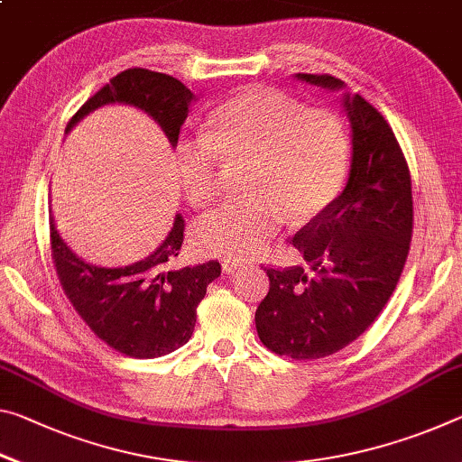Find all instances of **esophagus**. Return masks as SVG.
Wrapping results in <instances>:
<instances>
[{
    "label": "esophagus",
    "mask_w": 462,
    "mask_h": 462,
    "mask_svg": "<svg viewBox=\"0 0 462 462\" xmlns=\"http://www.w3.org/2000/svg\"><path fill=\"white\" fill-rule=\"evenodd\" d=\"M222 267H224L226 273H234V271H240V269H243L245 265H243V263H240V261H234V259H224Z\"/></svg>",
    "instance_id": "esophagus-1"
}]
</instances>
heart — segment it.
<instances>
[{
  "label": "heart",
  "instance_id": "obj_1",
  "mask_svg": "<svg viewBox=\"0 0 462 462\" xmlns=\"http://www.w3.org/2000/svg\"><path fill=\"white\" fill-rule=\"evenodd\" d=\"M248 199L222 205L197 222L193 246L205 257H257L285 222L304 224L335 201L349 164L339 116L275 88L254 86L219 105L203 139L177 150L179 179L195 208L214 203L226 166L248 164Z\"/></svg>",
  "mask_w": 462,
  "mask_h": 462
}]
</instances>
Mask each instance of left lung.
<instances>
[{
	"label": "left lung",
	"mask_w": 462,
	"mask_h": 462,
	"mask_svg": "<svg viewBox=\"0 0 462 462\" xmlns=\"http://www.w3.org/2000/svg\"><path fill=\"white\" fill-rule=\"evenodd\" d=\"M296 78L327 90L346 88L327 73ZM343 106L351 125L347 185L291 238L312 273L267 267L269 291L254 312L263 346L294 360L331 356L374 323L411 243V177L397 137L360 94H343Z\"/></svg>",
	"instance_id": "8db88e82"
}]
</instances>
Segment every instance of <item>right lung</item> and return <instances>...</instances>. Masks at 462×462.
Masks as SVG:
<instances>
[{
    "mask_svg": "<svg viewBox=\"0 0 462 462\" xmlns=\"http://www.w3.org/2000/svg\"><path fill=\"white\" fill-rule=\"evenodd\" d=\"M193 100L195 94L177 78L142 68L125 69L84 102L65 134L100 106L131 105L148 113L174 148ZM49 219L57 277L73 309L98 339L139 360L166 356L191 339L197 306L222 267L217 261L174 267L185 238L180 214L156 251L125 267H100L78 257L63 243L53 217Z\"/></svg>",
    "mask_w": 462,
    "mask_h": 462,
    "instance_id": "right-lung-1",
    "label": "right lung"
}]
</instances>
